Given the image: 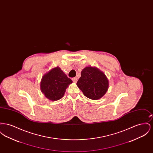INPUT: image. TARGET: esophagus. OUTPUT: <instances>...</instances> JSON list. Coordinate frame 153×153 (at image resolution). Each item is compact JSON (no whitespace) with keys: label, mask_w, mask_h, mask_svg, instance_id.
Listing matches in <instances>:
<instances>
[{"label":"esophagus","mask_w":153,"mask_h":153,"mask_svg":"<svg viewBox=\"0 0 153 153\" xmlns=\"http://www.w3.org/2000/svg\"><path fill=\"white\" fill-rule=\"evenodd\" d=\"M72 80H73L74 82H76L77 81V77H74V78L72 79Z\"/></svg>","instance_id":"esophagus-1"}]
</instances>
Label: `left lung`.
Here are the masks:
<instances>
[{
  "mask_svg": "<svg viewBox=\"0 0 153 153\" xmlns=\"http://www.w3.org/2000/svg\"><path fill=\"white\" fill-rule=\"evenodd\" d=\"M81 76L77 82L88 98L98 100L107 92L109 83L105 74L95 67H85L81 71Z\"/></svg>",
  "mask_w": 153,
  "mask_h": 153,
  "instance_id": "obj_1",
  "label": "left lung"
}]
</instances>
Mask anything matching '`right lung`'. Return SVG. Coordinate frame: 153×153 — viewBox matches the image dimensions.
I'll list each match as a JSON object with an SVG mask.
<instances>
[{
	"label": "right lung",
	"instance_id": "1",
	"mask_svg": "<svg viewBox=\"0 0 153 153\" xmlns=\"http://www.w3.org/2000/svg\"><path fill=\"white\" fill-rule=\"evenodd\" d=\"M71 83L72 80L59 68L56 67L44 74L41 81V89L48 99L57 101L63 97L66 89Z\"/></svg>",
	"mask_w": 153,
	"mask_h": 153
}]
</instances>
